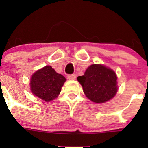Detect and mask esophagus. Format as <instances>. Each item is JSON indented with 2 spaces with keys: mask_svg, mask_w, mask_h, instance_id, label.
<instances>
[{
  "mask_svg": "<svg viewBox=\"0 0 148 148\" xmlns=\"http://www.w3.org/2000/svg\"><path fill=\"white\" fill-rule=\"evenodd\" d=\"M67 78H68L69 80H74L76 79V78H77V76H76V74H69V75L67 76Z\"/></svg>",
  "mask_w": 148,
  "mask_h": 148,
  "instance_id": "34e87169",
  "label": "esophagus"
}]
</instances>
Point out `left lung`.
I'll list each match as a JSON object with an SVG mask.
<instances>
[{"label":"left lung","mask_w":148,"mask_h":148,"mask_svg":"<svg viewBox=\"0 0 148 148\" xmlns=\"http://www.w3.org/2000/svg\"><path fill=\"white\" fill-rule=\"evenodd\" d=\"M77 80L82 86L85 95L94 102H107L117 92V76L114 71L104 66L91 65Z\"/></svg>","instance_id":"8db88e82"}]
</instances>
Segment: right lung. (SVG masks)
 <instances>
[{
    "label": "right lung",
    "mask_w": 148,
    "mask_h": 148,
    "mask_svg": "<svg viewBox=\"0 0 148 148\" xmlns=\"http://www.w3.org/2000/svg\"><path fill=\"white\" fill-rule=\"evenodd\" d=\"M66 79L51 66H46L33 74L31 79L32 93L46 102H50L59 95Z\"/></svg>",
    "instance_id": "add662e5"
}]
</instances>
